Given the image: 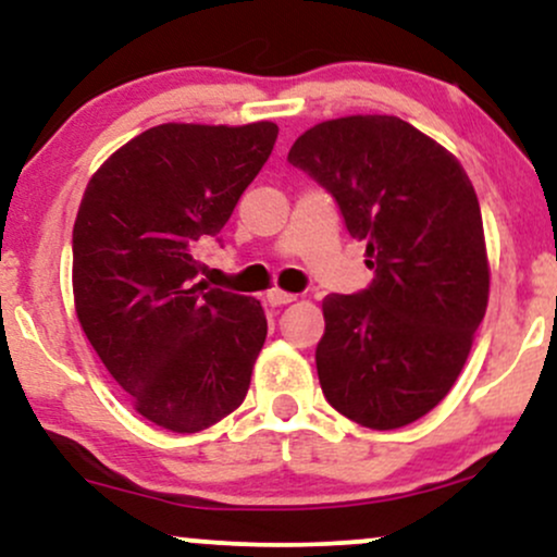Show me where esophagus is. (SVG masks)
Masks as SVG:
<instances>
[{
	"label": "esophagus",
	"mask_w": 557,
	"mask_h": 557,
	"mask_svg": "<svg viewBox=\"0 0 557 557\" xmlns=\"http://www.w3.org/2000/svg\"><path fill=\"white\" fill-rule=\"evenodd\" d=\"M267 300H270V306H285V304H293L296 296H293V293L280 290V287H272V290L267 293Z\"/></svg>",
	"instance_id": "1"
}]
</instances>
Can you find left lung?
I'll use <instances>...</instances> for the list:
<instances>
[{
	"label": "left lung",
	"instance_id": "obj_1",
	"mask_svg": "<svg viewBox=\"0 0 557 557\" xmlns=\"http://www.w3.org/2000/svg\"><path fill=\"white\" fill-rule=\"evenodd\" d=\"M287 162L332 194L374 270L367 290L322 300L324 398L369 430L411 424L456 385L487 311L474 185L450 151L393 114L309 127Z\"/></svg>",
	"mask_w": 557,
	"mask_h": 557
}]
</instances>
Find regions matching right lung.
<instances>
[{"label":"right lung","mask_w":557,"mask_h":557,"mask_svg":"<svg viewBox=\"0 0 557 557\" xmlns=\"http://www.w3.org/2000/svg\"><path fill=\"white\" fill-rule=\"evenodd\" d=\"M277 125L144 131L94 172L73 227L75 314L144 419L194 434L246 398L267 341L257 298L196 283L216 238L272 154Z\"/></svg>","instance_id":"right-lung-1"}]
</instances>
